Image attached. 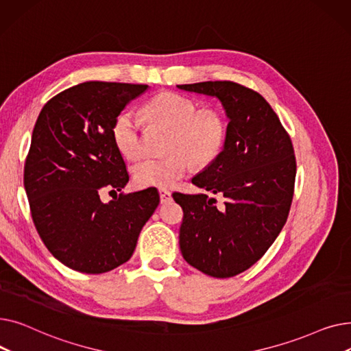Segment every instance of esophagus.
Returning <instances> with one entry per match:
<instances>
[{
  "label": "esophagus",
  "instance_id": "1",
  "mask_svg": "<svg viewBox=\"0 0 351 351\" xmlns=\"http://www.w3.org/2000/svg\"><path fill=\"white\" fill-rule=\"evenodd\" d=\"M159 196H160L162 204H169L172 200V193L166 189H159Z\"/></svg>",
  "mask_w": 351,
  "mask_h": 351
}]
</instances>
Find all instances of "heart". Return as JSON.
<instances>
[{
	"instance_id": "heart-1",
	"label": "heart",
	"mask_w": 351,
	"mask_h": 351,
	"mask_svg": "<svg viewBox=\"0 0 351 351\" xmlns=\"http://www.w3.org/2000/svg\"><path fill=\"white\" fill-rule=\"evenodd\" d=\"M142 115L154 126L171 131L168 152L162 159H145L134 166V180L141 188H171L185 176L192 162L208 166L222 152L228 122L215 109L199 110L197 104L176 92H160L142 108ZM112 135L119 152L128 159L143 154L142 123L132 112H122L114 122Z\"/></svg>"
}]
</instances>
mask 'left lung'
<instances>
[{"mask_svg": "<svg viewBox=\"0 0 351 351\" xmlns=\"http://www.w3.org/2000/svg\"><path fill=\"white\" fill-rule=\"evenodd\" d=\"M178 88L216 97L229 118L223 151L192 183L206 193H173L183 209L179 246L183 259L212 278L247 270L283 229L294 193L296 156L291 139L269 102L232 81Z\"/></svg>", "mask_w": 351, "mask_h": 351, "instance_id": "8db88e82", "label": "left lung"}]
</instances>
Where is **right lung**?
I'll list each match as a JSON object with an SVG mask.
<instances>
[{"label":"right lung","instance_id":"add662e5","mask_svg":"<svg viewBox=\"0 0 351 351\" xmlns=\"http://www.w3.org/2000/svg\"><path fill=\"white\" fill-rule=\"evenodd\" d=\"M149 89L142 84L89 81L51 98L35 122L24 165L32 222L55 259L99 274L131 259L143 225L159 205L147 188L115 193L129 180L112 128L125 106Z\"/></svg>","mask_w":351,"mask_h":351}]
</instances>
